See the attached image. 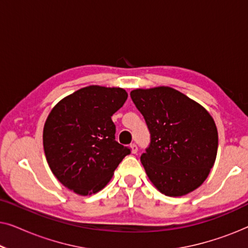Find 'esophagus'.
<instances>
[{
	"label": "esophagus",
	"mask_w": 248,
	"mask_h": 248,
	"mask_svg": "<svg viewBox=\"0 0 248 248\" xmlns=\"http://www.w3.org/2000/svg\"><path fill=\"white\" fill-rule=\"evenodd\" d=\"M130 148H131L132 154H137V152H138V145H137V144L132 143V144L130 145Z\"/></svg>",
	"instance_id": "obj_1"
}]
</instances>
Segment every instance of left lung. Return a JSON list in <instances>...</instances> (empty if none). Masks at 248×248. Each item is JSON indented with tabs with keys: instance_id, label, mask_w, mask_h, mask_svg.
<instances>
[{
	"instance_id": "8db88e82",
	"label": "left lung",
	"mask_w": 248,
	"mask_h": 248,
	"mask_svg": "<svg viewBox=\"0 0 248 248\" xmlns=\"http://www.w3.org/2000/svg\"><path fill=\"white\" fill-rule=\"evenodd\" d=\"M131 98L150 132L141 162L152 184L167 196L201 186L218 150V131L208 110L169 87L135 89Z\"/></svg>"
}]
</instances>
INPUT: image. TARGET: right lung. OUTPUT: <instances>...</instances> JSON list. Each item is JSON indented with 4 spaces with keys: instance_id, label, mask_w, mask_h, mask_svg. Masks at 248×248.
I'll list each match as a JSON object with an SVG mask.
<instances>
[{
    "instance_id": "1",
    "label": "right lung",
    "mask_w": 248,
    "mask_h": 248,
    "mask_svg": "<svg viewBox=\"0 0 248 248\" xmlns=\"http://www.w3.org/2000/svg\"><path fill=\"white\" fill-rule=\"evenodd\" d=\"M127 93L122 88L89 86L63 98L44 125L43 144L50 170L80 195L99 192L131 154L115 140L114 113Z\"/></svg>"
}]
</instances>
